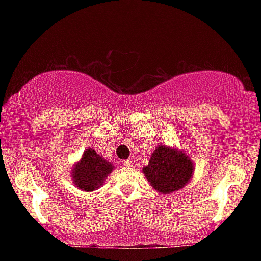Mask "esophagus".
Returning a JSON list of instances; mask_svg holds the SVG:
<instances>
[{
  "instance_id": "obj_1",
  "label": "esophagus",
  "mask_w": 261,
  "mask_h": 261,
  "mask_svg": "<svg viewBox=\"0 0 261 261\" xmlns=\"http://www.w3.org/2000/svg\"><path fill=\"white\" fill-rule=\"evenodd\" d=\"M122 164H124L125 167H131V166H133V161L125 160V161H122Z\"/></svg>"
}]
</instances>
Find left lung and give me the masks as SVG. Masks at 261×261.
Instances as JSON below:
<instances>
[{"instance_id":"8db88e82","label":"left lung","mask_w":261,"mask_h":261,"mask_svg":"<svg viewBox=\"0 0 261 261\" xmlns=\"http://www.w3.org/2000/svg\"><path fill=\"white\" fill-rule=\"evenodd\" d=\"M143 173L153 189L170 194L188 184L193 176L194 164L182 151L162 145L153 151Z\"/></svg>"}]
</instances>
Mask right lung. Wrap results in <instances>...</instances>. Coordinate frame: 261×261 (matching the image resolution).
Masks as SVG:
<instances>
[{
    "instance_id": "add662e5",
    "label": "right lung",
    "mask_w": 261,
    "mask_h": 261,
    "mask_svg": "<svg viewBox=\"0 0 261 261\" xmlns=\"http://www.w3.org/2000/svg\"><path fill=\"white\" fill-rule=\"evenodd\" d=\"M113 164L104 160L93 148H87L80 162L72 169V180L77 188L85 191H93L103 185L112 173Z\"/></svg>"
}]
</instances>
